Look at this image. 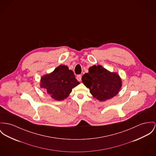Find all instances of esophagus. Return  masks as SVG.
Here are the masks:
<instances>
[{
    "label": "esophagus",
    "mask_w": 156,
    "mask_h": 156,
    "mask_svg": "<svg viewBox=\"0 0 156 156\" xmlns=\"http://www.w3.org/2000/svg\"><path fill=\"white\" fill-rule=\"evenodd\" d=\"M81 78H82L81 75H78L76 76V79H77L78 81H81Z\"/></svg>",
    "instance_id": "34e87169"
}]
</instances>
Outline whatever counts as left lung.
<instances>
[{"label":"left lung","mask_w":156,"mask_h":156,"mask_svg":"<svg viewBox=\"0 0 156 156\" xmlns=\"http://www.w3.org/2000/svg\"><path fill=\"white\" fill-rule=\"evenodd\" d=\"M83 76L82 81L94 97L105 101L118 94L122 81L116 73H111L100 65H94Z\"/></svg>","instance_id":"obj_1"}]
</instances>
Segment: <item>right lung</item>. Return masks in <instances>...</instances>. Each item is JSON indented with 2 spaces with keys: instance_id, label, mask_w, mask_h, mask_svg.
I'll use <instances>...</instances> for the list:
<instances>
[{
  "instance_id": "right-lung-1",
  "label": "right lung",
  "mask_w": 156,
  "mask_h": 156,
  "mask_svg": "<svg viewBox=\"0 0 156 156\" xmlns=\"http://www.w3.org/2000/svg\"><path fill=\"white\" fill-rule=\"evenodd\" d=\"M80 84L74 73L67 66L60 65L52 73L41 78V87L47 90L48 95L56 100L66 98L72 88Z\"/></svg>"
}]
</instances>
